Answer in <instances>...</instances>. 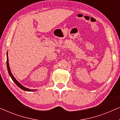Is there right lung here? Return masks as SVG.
Instances as JSON below:
<instances>
[{
    "mask_svg": "<svg viewBox=\"0 0 120 120\" xmlns=\"http://www.w3.org/2000/svg\"><path fill=\"white\" fill-rule=\"evenodd\" d=\"M6 64H7V68H8V73H9L11 79H12L13 81H14V82L15 83L16 85H17V86L18 87H19V88H21V89L23 90H24V91H35L34 90L29 89V88H27L25 87H24L23 86H22V85H21L20 83H19V82H18L17 80H16V79L14 78V76H13L12 73H11L10 69L9 64V60H8V53H7V61H6Z\"/></svg>",
    "mask_w": 120,
    "mask_h": 120,
    "instance_id": "1",
    "label": "right lung"
}]
</instances>
